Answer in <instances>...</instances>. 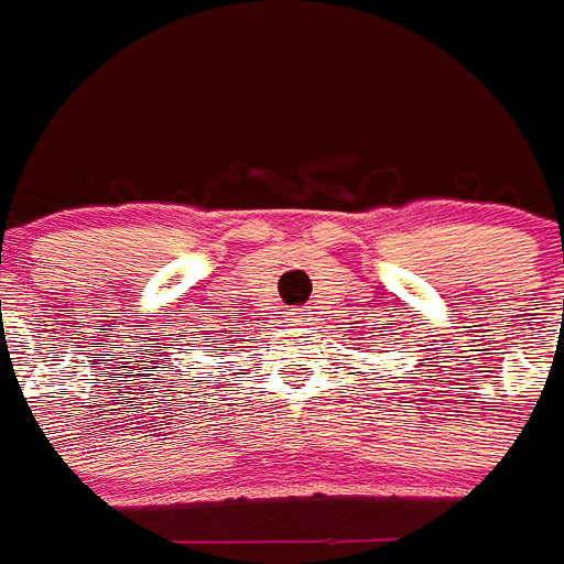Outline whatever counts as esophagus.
Returning a JSON list of instances; mask_svg holds the SVG:
<instances>
[{
  "label": "esophagus",
  "mask_w": 564,
  "mask_h": 564,
  "mask_svg": "<svg viewBox=\"0 0 564 564\" xmlns=\"http://www.w3.org/2000/svg\"><path fill=\"white\" fill-rule=\"evenodd\" d=\"M292 322H301V316H299V313H292Z\"/></svg>",
  "instance_id": "34e87169"
}]
</instances>
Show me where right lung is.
<instances>
[{
    "mask_svg": "<svg viewBox=\"0 0 564 564\" xmlns=\"http://www.w3.org/2000/svg\"><path fill=\"white\" fill-rule=\"evenodd\" d=\"M198 348H204V351H207V354L216 351V345H210V343H198Z\"/></svg>",
    "mask_w": 564,
    "mask_h": 564,
    "instance_id": "add662e5",
    "label": "right lung"
}]
</instances>
